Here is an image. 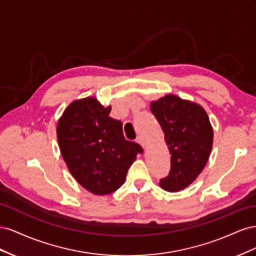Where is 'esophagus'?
<instances>
[{"mask_svg": "<svg viewBox=\"0 0 256 256\" xmlns=\"http://www.w3.org/2000/svg\"><path fill=\"white\" fill-rule=\"evenodd\" d=\"M136 142H138V144H140V145L143 147V148H145L146 144H145V141L143 140V138H142V136H138V138H136Z\"/></svg>", "mask_w": 256, "mask_h": 256, "instance_id": "obj_1", "label": "esophagus"}]
</instances>
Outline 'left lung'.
<instances>
[{
    "instance_id": "left-lung-1",
    "label": "left lung",
    "mask_w": 256,
    "mask_h": 256,
    "mask_svg": "<svg viewBox=\"0 0 256 256\" xmlns=\"http://www.w3.org/2000/svg\"><path fill=\"white\" fill-rule=\"evenodd\" d=\"M171 156V170L161 178L166 191H180L203 171L212 147L214 131L206 111L200 104L166 95L150 104Z\"/></svg>"
}]
</instances>
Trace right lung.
<instances>
[{
    "label": "right lung",
    "mask_w": 256,
    "mask_h": 256,
    "mask_svg": "<svg viewBox=\"0 0 256 256\" xmlns=\"http://www.w3.org/2000/svg\"><path fill=\"white\" fill-rule=\"evenodd\" d=\"M94 97L76 100L58 120L62 156L74 180L97 196L110 194L125 182L129 168L143 148L128 141L122 124L110 118Z\"/></svg>",
    "instance_id": "right-lung-1"
}]
</instances>
